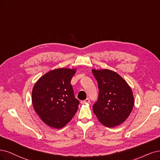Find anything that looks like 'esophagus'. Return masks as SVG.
<instances>
[{"instance_id": "34e87169", "label": "esophagus", "mask_w": 160, "mask_h": 160, "mask_svg": "<svg viewBox=\"0 0 160 160\" xmlns=\"http://www.w3.org/2000/svg\"><path fill=\"white\" fill-rule=\"evenodd\" d=\"M89 102H90V99L89 98H86V100H82L81 102L82 104H86V103H89Z\"/></svg>"}]
</instances>
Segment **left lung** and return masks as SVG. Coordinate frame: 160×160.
<instances>
[{
	"label": "left lung",
	"mask_w": 160,
	"mask_h": 160,
	"mask_svg": "<svg viewBox=\"0 0 160 160\" xmlns=\"http://www.w3.org/2000/svg\"><path fill=\"white\" fill-rule=\"evenodd\" d=\"M98 82L99 96L93 111L99 122L106 127H114L124 122L133 109L134 99L131 88L115 72L92 69Z\"/></svg>",
	"instance_id": "left-lung-1"
}]
</instances>
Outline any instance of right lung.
<instances>
[{
  "instance_id": "add662e5",
  "label": "right lung",
  "mask_w": 160,
  "mask_h": 160,
  "mask_svg": "<svg viewBox=\"0 0 160 160\" xmlns=\"http://www.w3.org/2000/svg\"><path fill=\"white\" fill-rule=\"evenodd\" d=\"M75 69L58 68L43 75L32 92L34 109L46 125L60 129L68 123L78 110L70 81Z\"/></svg>"
}]
</instances>
